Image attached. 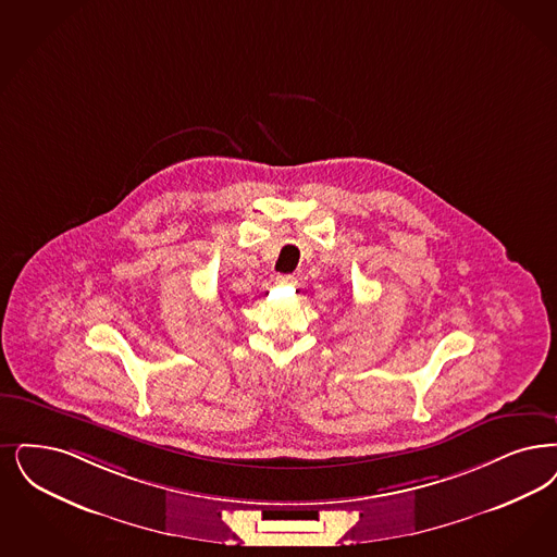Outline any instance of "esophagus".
Returning a JSON list of instances; mask_svg holds the SVG:
<instances>
[{"label": "esophagus", "instance_id": "34e87169", "mask_svg": "<svg viewBox=\"0 0 557 557\" xmlns=\"http://www.w3.org/2000/svg\"><path fill=\"white\" fill-rule=\"evenodd\" d=\"M277 284H282V286H294V284H296V277H294V275H277Z\"/></svg>", "mask_w": 557, "mask_h": 557}]
</instances>
